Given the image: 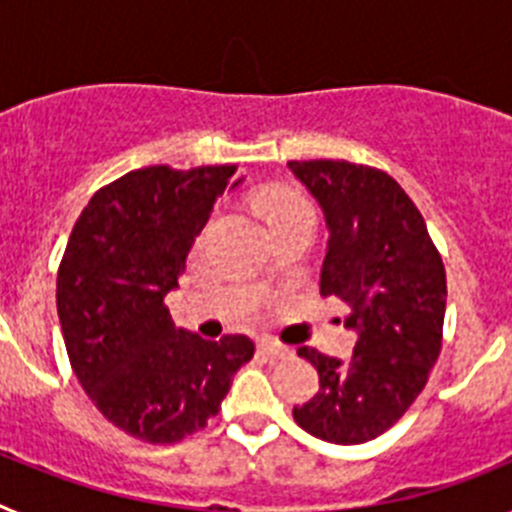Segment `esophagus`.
I'll use <instances>...</instances> for the list:
<instances>
[{
    "mask_svg": "<svg viewBox=\"0 0 512 512\" xmlns=\"http://www.w3.org/2000/svg\"><path fill=\"white\" fill-rule=\"evenodd\" d=\"M261 354L271 356V359H284V356H292V348L284 346V343L274 341V338H261L259 341Z\"/></svg>",
    "mask_w": 512,
    "mask_h": 512,
    "instance_id": "esophagus-1",
    "label": "esophagus"
}]
</instances>
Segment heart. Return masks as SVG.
<instances>
[{
	"label": "heart",
	"instance_id": "obj_1",
	"mask_svg": "<svg viewBox=\"0 0 512 512\" xmlns=\"http://www.w3.org/2000/svg\"><path fill=\"white\" fill-rule=\"evenodd\" d=\"M292 212H312L310 202L302 197V194L292 192V189H279V192L269 194V200H266V215L274 223L277 217L292 215Z\"/></svg>",
	"mask_w": 512,
	"mask_h": 512
}]
</instances>
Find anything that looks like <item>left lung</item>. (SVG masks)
<instances>
[{
	"mask_svg": "<svg viewBox=\"0 0 512 512\" xmlns=\"http://www.w3.org/2000/svg\"><path fill=\"white\" fill-rule=\"evenodd\" d=\"M328 228L320 295L351 307V359L302 346L320 377L297 425L328 443H364L405 415L441 351L446 271L423 215L384 171L348 161H289Z\"/></svg>",
	"mask_w": 512,
	"mask_h": 512,
	"instance_id": "left-lung-1",
	"label": "left lung"
}]
</instances>
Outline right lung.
Instances as JSON below:
<instances>
[{
	"label": "right lung",
	"instance_id": "right-lung-1",
	"mask_svg": "<svg viewBox=\"0 0 512 512\" xmlns=\"http://www.w3.org/2000/svg\"><path fill=\"white\" fill-rule=\"evenodd\" d=\"M241 182L235 166L130 171L71 230L56 284L66 351L99 413L140 441L205 428L253 356L251 338L205 341L176 328L164 305L217 197Z\"/></svg>",
	"mask_w": 512,
	"mask_h": 512
}]
</instances>
